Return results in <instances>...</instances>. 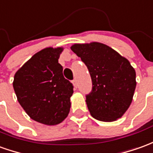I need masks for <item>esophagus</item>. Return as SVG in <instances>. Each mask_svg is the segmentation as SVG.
<instances>
[{
	"label": "esophagus",
	"mask_w": 153,
	"mask_h": 153,
	"mask_svg": "<svg viewBox=\"0 0 153 153\" xmlns=\"http://www.w3.org/2000/svg\"><path fill=\"white\" fill-rule=\"evenodd\" d=\"M72 83H73L74 88H77V86H78V83H77L76 79H74L73 81H72Z\"/></svg>",
	"instance_id": "obj_1"
}]
</instances>
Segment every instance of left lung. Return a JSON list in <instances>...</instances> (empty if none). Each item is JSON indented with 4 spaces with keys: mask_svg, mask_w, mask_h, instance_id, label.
Masks as SVG:
<instances>
[{
    "mask_svg": "<svg viewBox=\"0 0 153 153\" xmlns=\"http://www.w3.org/2000/svg\"><path fill=\"white\" fill-rule=\"evenodd\" d=\"M71 50L87 66L92 90L86 94L89 113L103 122L117 120L132 102L136 72L129 61L103 44H75Z\"/></svg>",
    "mask_w": 153,
    "mask_h": 153,
    "instance_id": "8db88e82",
    "label": "left lung"
}]
</instances>
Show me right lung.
Wrapping results in <instances>:
<instances>
[{
  "label": "right lung",
  "instance_id": "obj_1",
  "mask_svg": "<svg viewBox=\"0 0 153 153\" xmlns=\"http://www.w3.org/2000/svg\"><path fill=\"white\" fill-rule=\"evenodd\" d=\"M63 48H45L17 71L13 88L18 102L33 120L45 125L60 123L69 113L72 83L59 64Z\"/></svg>",
  "mask_w": 153,
  "mask_h": 153
}]
</instances>
